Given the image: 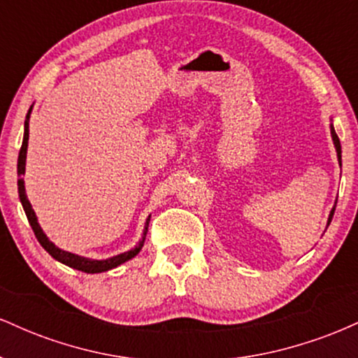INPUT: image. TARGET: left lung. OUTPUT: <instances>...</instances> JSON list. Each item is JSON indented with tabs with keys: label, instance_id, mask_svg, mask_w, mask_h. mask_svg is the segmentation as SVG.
<instances>
[{
	"label": "left lung",
	"instance_id": "1",
	"mask_svg": "<svg viewBox=\"0 0 358 358\" xmlns=\"http://www.w3.org/2000/svg\"><path fill=\"white\" fill-rule=\"evenodd\" d=\"M330 133H331V139H334V145H335V150H336V158H338V163H340V166H342V146H340V139H338V136H336V133H335L334 122H330ZM335 207H336V202H335V205H334V208H331V210H330V215H328L327 227H328V225H330L331 219H334Z\"/></svg>",
	"mask_w": 358,
	"mask_h": 358
}]
</instances>
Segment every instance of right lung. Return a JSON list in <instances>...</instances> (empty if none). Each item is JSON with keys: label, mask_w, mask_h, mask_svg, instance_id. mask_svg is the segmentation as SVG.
I'll use <instances>...</instances> for the list:
<instances>
[{"label": "right lung", "mask_w": 358, "mask_h": 358, "mask_svg": "<svg viewBox=\"0 0 358 358\" xmlns=\"http://www.w3.org/2000/svg\"><path fill=\"white\" fill-rule=\"evenodd\" d=\"M31 109H34V106L28 109L27 119H24L23 143H22V150H20V155H18V195H20V202H22V205H23V210H24V213H27V219H28V222H30L31 229H34L35 237L38 239L40 245H42V248L47 250V252L50 254L53 259H55V261H59V262H62V264L69 266V268H73V269L82 271V273H87V274L104 273V271L117 268V266H121L122 262L133 259L139 252V250L143 249V244H145L148 225H150L151 215H148L146 224H145V231H143V237L139 239L138 244L134 245L133 249L126 250V252H121V254H117V256H113V257H108V259H90V257L79 256V254L67 252V250L57 248V245L53 244L50 239H48L47 234L43 232V229L40 227L38 219H36V215H35L34 207H31L30 200H28V196H27V192H24V180H23L24 166H27V150H28V136H30V114H31Z\"/></svg>", "instance_id": "1"}]
</instances>
